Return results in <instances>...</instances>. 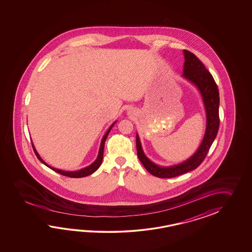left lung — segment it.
Listing matches in <instances>:
<instances>
[{"mask_svg": "<svg viewBox=\"0 0 252 252\" xmlns=\"http://www.w3.org/2000/svg\"><path fill=\"white\" fill-rule=\"evenodd\" d=\"M184 55L185 64L183 76L191 81L197 86L199 91L201 92L206 110V130L204 139L198 150H196V152L190 158L181 164L168 167L158 166L145 156L139 141V136L137 135L136 146L139 160L149 173L160 178L177 177L197 168L207 155L219 129L220 96L218 86L216 85L213 75L205 68L204 64L194 54L188 50H184Z\"/></svg>", "mask_w": 252, "mask_h": 252, "instance_id": "1", "label": "left lung"}]
</instances>
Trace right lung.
Here are the masks:
<instances>
[{"mask_svg":"<svg viewBox=\"0 0 252 252\" xmlns=\"http://www.w3.org/2000/svg\"><path fill=\"white\" fill-rule=\"evenodd\" d=\"M115 124V123H114ZM114 124L109 128V129L107 130V132L105 133V135L103 136V138L102 139V142H101V146H100V150H99V154H98V157H97L96 160L94 161L92 165H90L89 166H86L85 168H83V169H80V170H78V171H63V170H60V169H57V168H54V167H51L50 166H48L47 163H45L44 161H43L42 158L39 157V155L38 154V152L36 151L35 150V148H34V146H33V150H34V152H35V154L37 156V158H38V160H40V162H42L44 165H46V166H48L49 168H51L52 170H54L55 172H57V173H59L60 175H63V176H65V177H73V178H80V177H86V176H89V175H91L93 174L94 172L96 171L97 169L99 168V166H101V164H102V158H103V149H104V143H105V140H106V138H107L108 134L110 132V130L112 129L113 128V125Z\"/></svg>","mask_w":252,"mask_h":252,"instance_id":"right-lung-1","label":"right lung"}]
</instances>
